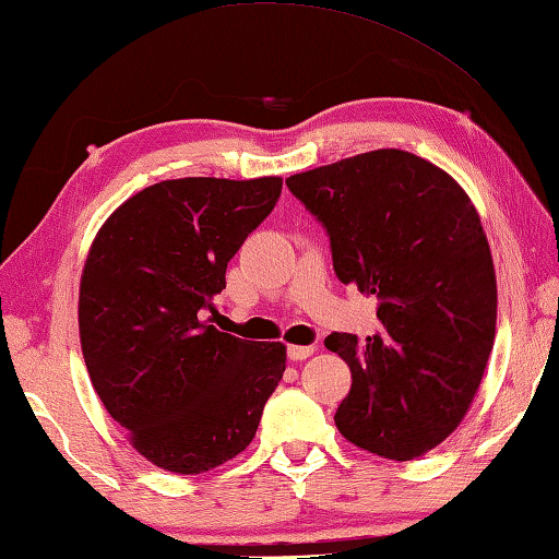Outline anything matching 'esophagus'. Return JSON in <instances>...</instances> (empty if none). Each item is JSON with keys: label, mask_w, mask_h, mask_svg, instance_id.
Listing matches in <instances>:
<instances>
[{"label": "esophagus", "mask_w": 559, "mask_h": 559, "mask_svg": "<svg viewBox=\"0 0 559 559\" xmlns=\"http://www.w3.org/2000/svg\"><path fill=\"white\" fill-rule=\"evenodd\" d=\"M312 352H314L312 344H290V347H288V357H290L293 361H302V359H308Z\"/></svg>", "instance_id": "obj_1"}]
</instances>
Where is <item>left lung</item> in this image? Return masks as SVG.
<instances>
[{
    "instance_id": "obj_1",
    "label": "left lung",
    "mask_w": 559,
    "mask_h": 559,
    "mask_svg": "<svg viewBox=\"0 0 559 559\" xmlns=\"http://www.w3.org/2000/svg\"><path fill=\"white\" fill-rule=\"evenodd\" d=\"M286 186L328 231L337 278L379 298L371 337L324 340L352 369L334 425L399 462L438 448L469 408L496 334L493 261L472 200L399 148L342 158Z\"/></svg>"
}]
</instances>
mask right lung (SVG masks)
<instances>
[{"label": "right lung", "instance_id": "add662e5", "mask_svg": "<svg viewBox=\"0 0 559 559\" xmlns=\"http://www.w3.org/2000/svg\"><path fill=\"white\" fill-rule=\"evenodd\" d=\"M281 188V178L156 182L129 198L90 249L78 310L90 379L160 469L202 474L247 450L286 371L281 342L205 322L229 259Z\"/></svg>", "mask_w": 559, "mask_h": 559}]
</instances>
